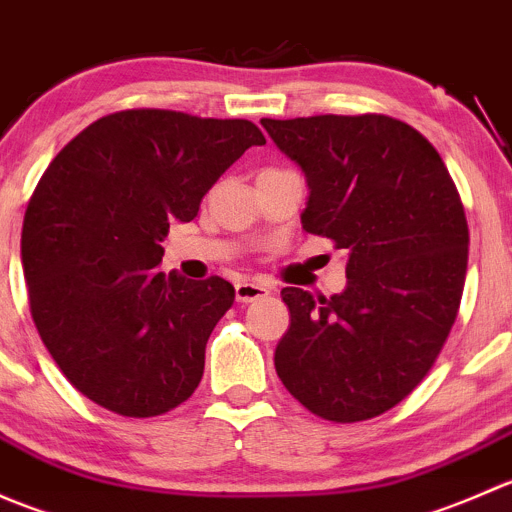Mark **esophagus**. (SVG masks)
<instances>
[{
	"label": "esophagus",
	"mask_w": 512,
	"mask_h": 512,
	"mask_svg": "<svg viewBox=\"0 0 512 512\" xmlns=\"http://www.w3.org/2000/svg\"><path fill=\"white\" fill-rule=\"evenodd\" d=\"M267 294H270V287L257 285V282H250V280L237 282L235 285V297H237V302H242V304L255 302V299L267 297Z\"/></svg>",
	"instance_id": "34e87169"
}]
</instances>
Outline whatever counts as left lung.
<instances>
[{"label":"left lung","instance_id":"left-lung-1","mask_svg":"<svg viewBox=\"0 0 512 512\" xmlns=\"http://www.w3.org/2000/svg\"><path fill=\"white\" fill-rule=\"evenodd\" d=\"M302 168V227L347 252V287L314 299L282 289L289 329L275 369L289 394L337 423L411 394L456 322L468 267L461 195L436 148L381 113L262 118Z\"/></svg>","mask_w":512,"mask_h":512}]
</instances>
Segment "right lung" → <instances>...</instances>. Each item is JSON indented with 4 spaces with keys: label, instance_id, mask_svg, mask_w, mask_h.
<instances>
[{
    "label": "right lung",
    "instance_id": "right-lung-1",
    "mask_svg": "<svg viewBox=\"0 0 512 512\" xmlns=\"http://www.w3.org/2000/svg\"><path fill=\"white\" fill-rule=\"evenodd\" d=\"M262 143L242 118L131 108L98 118L44 170L24 215V280L41 342L86 399L148 418L198 389L235 287L165 275L160 242Z\"/></svg>",
    "mask_w": 512,
    "mask_h": 512
}]
</instances>
